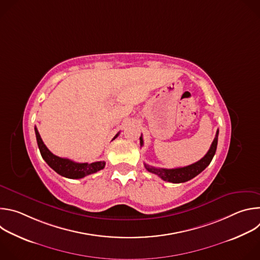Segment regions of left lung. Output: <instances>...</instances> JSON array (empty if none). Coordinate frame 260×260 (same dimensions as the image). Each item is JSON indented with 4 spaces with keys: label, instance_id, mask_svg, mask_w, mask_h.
Returning a JSON list of instances; mask_svg holds the SVG:
<instances>
[{
    "label": "left lung",
    "instance_id": "8db88e82",
    "mask_svg": "<svg viewBox=\"0 0 260 260\" xmlns=\"http://www.w3.org/2000/svg\"><path fill=\"white\" fill-rule=\"evenodd\" d=\"M218 134H219V131L217 129L216 136L212 142V145L210 147L209 151L207 152V154L202 159H200L199 161H197L190 166L183 167V168H177V169H160V168L151 167V166L146 165V164H144V166L148 172L157 175L164 181H168V182H172V183H183V182L189 181L192 178H194L196 176H198L200 173H202L212 161V159L215 155L216 149H217ZM140 144H141V146H143L142 136L140 137Z\"/></svg>",
    "mask_w": 260,
    "mask_h": 260
}]
</instances>
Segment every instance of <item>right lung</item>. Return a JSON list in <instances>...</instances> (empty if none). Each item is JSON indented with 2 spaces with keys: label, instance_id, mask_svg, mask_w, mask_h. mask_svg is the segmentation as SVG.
Masks as SVG:
<instances>
[{
  "label": "right lung",
  "instance_id": "right-lung-1",
  "mask_svg": "<svg viewBox=\"0 0 260 260\" xmlns=\"http://www.w3.org/2000/svg\"><path fill=\"white\" fill-rule=\"evenodd\" d=\"M35 133L37 138V143H38V147L40 153L43 157V159L47 162V165L54 170L58 175L69 178V179H80L85 176H88L90 174L96 173L105 168L106 162L105 161H95V162H75L68 158H61L59 156L54 155L49 151L46 145L43 143L40 134L35 126ZM119 133L113 138L116 139L118 137Z\"/></svg>",
  "mask_w": 260,
  "mask_h": 260
}]
</instances>
